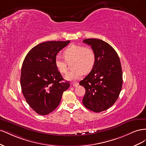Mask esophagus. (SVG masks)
<instances>
[{"label":"esophagus","instance_id":"1","mask_svg":"<svg viewBox=\"0 0 146 146\" xmlns=\"http://www.w3.org/2000/svg\"><path fill=\"white\" fill-rule=\"evenodd\" d=\"M72 85L73 86H74V87H77V86H78V82H73V83H72Z\"/></svg>","mask_w":146,"mask_h":146}]
</instances>
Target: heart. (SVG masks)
<instances>
[{"instance_id": "obj_1", "label": "heart", "mask_w": 146, "mask_h": 146, "mask_svg": "<svg viewBox=\"0 0 146 146\" xmlns=\"http://www.w3.org/2000/svg\"><path fill=\"white\" fill-rule=\"evenodd\" d=\"M63 56L68 62L73 61L72 67L74 69L65 77L66 80L70 81L82 78L84 72H90L94 68L96 60V54L92 48L77 44L68 46L63 51ZM65 60L59 56H56L54 60L56 69L63 74L67 73L68 69V63Z\"/></svg>"}]
</instances>
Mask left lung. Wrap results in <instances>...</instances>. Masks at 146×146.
<instances>
[{"mask_svg":"<svg viewBox=\"0 0 146 146\" xmlns=\"http://www.w3.org/2000/svg\"><path fill=\"white\" fill-rule=\"evenodd\" d=\"M83 42L91 46L96 60L91 71L79 83L86 90L82 102L86 108L99 113L111 107L120 94L123 82L121 61L107 42L94 38Z\"/></svg>","mask_w":146,"mask_h":146,"instance_id":"1","label":"left lung"}]
</instances>
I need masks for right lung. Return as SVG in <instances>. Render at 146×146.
<instances>
[{"label": "right lung", "instance_id": "right-lung-1", "mask_svg": "<svg viewBox=\"0 0 146 146\" xmlns=\"http://www.w3.org/2000/svg\"><path fill=\"white\" fill-rule=\"evenodd\" d=\"M70 41H46L39 44L26 55L21 69V86L27 104L36 113L46 115L60 104L70 83L56 69L57 54Z\"/></svg>", "mask_w": 146, "mask_h": 146}]
</instances>
